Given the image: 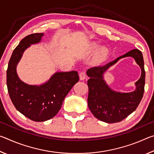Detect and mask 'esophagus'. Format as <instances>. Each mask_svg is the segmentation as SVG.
<instances>
[{
	"label": "esophagus",
	"mask_w": 154,
	"mask_h": 154,
	"mask_svg": "<svg viewBox=\"0 0 154 154\" xmlns=\"http://www.w3.org/2000/svg\"><path fill=\"white\" fill-rule=\"evenodd\" d=\"M85 77H86V75H85V72L84 71L80 72L79 73L80 80H84L85 79Z\"/></svg>",
	"instance_id": "obj_1"
}]
</instances>
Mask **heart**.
Instances as JSON below:
<instances>
[{
  "label": "heart",
  "mask_w": 154,
  "mask_h": 154,
  "mask_svg": "<svg viewBox=\"0 0 154 154\" xmlns=\"http://www.w3.org/2000/svg\"><path fill=\"white\" fill-rule=\"evenodd\" d=\"M90 49L91 51L96 52L98 51L97 58L99 62L105 61L108 57L110 55V50L106 47H102L100 48V44L98 43L94 42L90 44Z\"/></svg>",
  "instance_id": "b5f03b06"
}]
</instances>
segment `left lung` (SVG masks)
<instances>
[{"label":"left lung","mask_w":154,"mask_h":154,"mask_svg":"<svg viewBox=\"0 0 154 154\" xmlns=\"http://www.w3.org/2000/svg\"><path fill=\"white\" fill-rule=\"evenodd\" d=\"M132 57L142 69L140 79L135 83V90L130 93H120L112 90L103 79V74L119 59ZM87 75L89 88L88 104L90 111L99 120L109 124L123 120L134 112L144 93L145 71L141 51L134 49L104 66L89 69Z\"/></svg>","instance_id":"1"}]
</instances>
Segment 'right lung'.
<instances>
[{
    "instance_id": "add662e5",
    "label": "right lung",
    "mask_w": 154,
    "mask_h": 154,
    "mask_svg": "<svg viewBox=\"0 0 154 154\" xmlns=\"http://www.w3.org/2000/svg\"><path fill=\"white\" fill-rule=\"evenodd\" d=\"M43 36L35 33L23 38L13 51L7 71V89L15 107L38 122L50 119L58 113L64 98L79 79L75 71L56 72L41 85L27 84L20 79L16 69L23 54L31 45L40 43Z\"/></svg>"
}]
</instances>
